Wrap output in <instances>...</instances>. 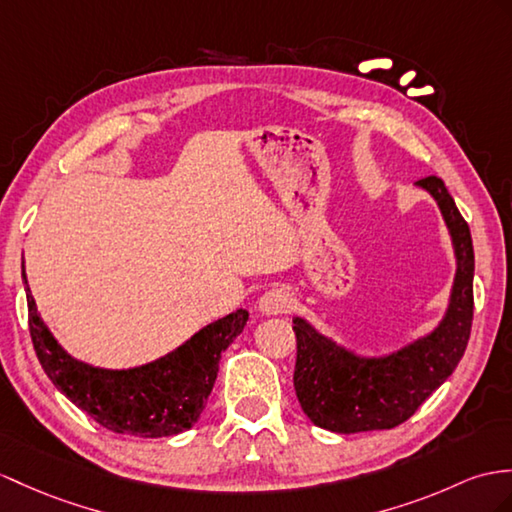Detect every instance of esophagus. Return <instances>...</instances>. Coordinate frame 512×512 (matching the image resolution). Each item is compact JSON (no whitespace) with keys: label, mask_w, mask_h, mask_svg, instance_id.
Here are the masks:
<instances>
[{"label":"esophagus","mask_w":512,"mask_h":512,"mask_svg":"<svg viewBox=\"0 0 512 512\" xmlns=\"http://www.w3.org/2000/svg\"><path fill=\"white\" fill-rule=\"evenodd\" d=\"M293 306V295L284 289V286H276V289L265 291V295L258 299V310L263 315H282Z\"/></svg>","instance_id":"obj_1"}]
</instances>
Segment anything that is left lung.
<instances>
[{
	"label": "left lung",
	"mask_w": 512,
	"mask_h": 512,
	"mask_svg": "<svg viewBox=\"0 0 512 512\" xmlns=\"http://www.w3.org/2000/svg\"><path fill=\"white\" fill-rule=\"evenodd\" d=\"M417 186L436 199L452 234L456 278L450 306L428 336L382 358L347 352L295 317V393L308 419L323 430L354 434L400 426L452 376L465 354L473 319L471 232L441 178L428 176Z\"/></svg>",
	"instance_id": "8db88e82"
}]
</instances>
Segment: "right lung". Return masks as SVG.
<instances>
[{
  "label": "right lung",
  "mask_w": 512,
  "mask_h": 512,
  "mask_svg": "<svg viewBox=\"0 0 512 512\" xmlns=\"http://www.w3.org/2000/svg\"><path fill=\"white\" fill-rule=\"evenodd\" d=\"M28 323L34 352L58 391L89 413L99 426L145 439L193 428L213 391L221 354L245 328L243 308L193 334L178 350L134 369H99L71 358L36 313L26 269Z\"/></svg>",
  "instance_id": "right-lung-1"
}]
</instances>
